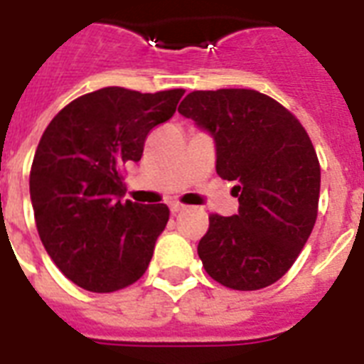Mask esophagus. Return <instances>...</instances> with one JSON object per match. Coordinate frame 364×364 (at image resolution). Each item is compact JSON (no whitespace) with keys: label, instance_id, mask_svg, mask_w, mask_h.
<instances>
[{"label":"esophagus","instance_id":"34e87169","mask_svg":"<svg viewBox=\"0 0 364 364\" xmlns=\"http://www.w3.org/2000/svg\"><path fill=\"white\" fill-rule=\"evenodd\" d=\"M187 210V205L179 204V202H171L170 204V211L171 213H181V211Z\"/></svg>","mask_w":364,"mask_h":364}]
</instances>
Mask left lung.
Segmentation results:
<instances>
[{
  "mask_svg": "<svg viewBox=\"0 0 364 364\" xmlns=\"http://www.w3.org/2000/svg\"><path fill=\"white\" fill-rule=\"evenodd\" d=\"M215 141L219 177L234 181L238 213L211 215L198 257L236 291L276 283L293 266L317 219L321 168L296 117L247 88L194 90L179 105Z\"/></svg>",
  "mask_w": 364,
  "mask_h": 364,
  "instance_id": "8db88e82",
  "label": "left lung"
}]
</instances>
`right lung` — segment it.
<instances>
[{
	"instance_id": "add662e5",
	"label": "right lung",
	"mask_w": 364,
	"mask_h": 364,
	"mask_svg": "<svg viewBox=\"0 0 364 364\" xmlns=\"http://www.w3.org/2000/svg\"><path fill=\"white\" fill-rule=\"evenodd\" d=\"M183 88L141 94L100 88L68 104L43 132L30 171L39 238L68 279L113 293L145 274L170 210L122 202V168L176 113Z\"/></svg>"
}]
</instances>
